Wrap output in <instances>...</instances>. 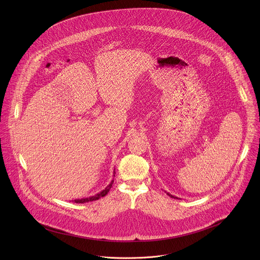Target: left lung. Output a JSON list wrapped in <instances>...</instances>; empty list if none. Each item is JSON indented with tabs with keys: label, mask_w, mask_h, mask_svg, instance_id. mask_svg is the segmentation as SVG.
I'll use <instances>...</instances> for the list:
<instances>
[{
	"label": "left lung",
	"mask_w": 260,
	"mask_h": 260,
	"mask_svg": "<svg viewBox=\"0 0 260 260\" xmlns=\"http://www.w3.org/2000/svg\"><path fill=\"white\" fill-rule=\"evenodd\" d=\"M167 194H168V195H169V196H170V197H173V198H177V197H174V196H173V195H171V194H169V193H167Z\"/></svg>",
	"instance_id": "obj_1"
}]
</instances>
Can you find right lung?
<instances>
[{"label":"right lung","instance_id":"add662e5","mask_svg":"<svg viewBox=\"0 0 260 260\" xmlns=\"http://www.w3.org/2000/svg\"><path fill=\"white\" fill-rule=\"evenodd\" d=\"M115 176V175H114ZM114 180H112L111 183L109 185L107 186L104 190H102L100 193H97L96 195L94 196H91V197H88V198H82V199H75L74 201L76 203H86V202H90V201H94V200H98L100 199L101 197H104L110 190V188L112 187Z\"/></svg>","mask_w":260,"mask_h":260}]
</instances>
